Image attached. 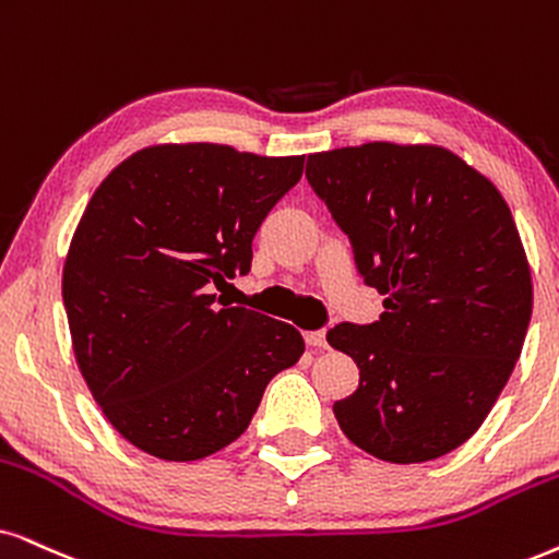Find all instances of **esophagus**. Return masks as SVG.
Here are the masks:
<instances>
[{"instance_id": "obj_1", "label": "esophagus", "mask_w": 559, "mask_h": 559, "mask_svg": "<svg viewBox=\"0 0 559 559\" xmlns=\"http://www.w3.org/2000/svg\"><path fill=\"white\" fill-rule=\"evenodd\" d=\"M304 341L312 348H328V337H324V330H314V332H304Z\"/></svg>"}]
</instances>
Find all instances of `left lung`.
<instances>
[{"instance_id":"obj_1","label":"left lung","mask_w":559,"mask_h":559,"mask_svg":"<svg viewBox=\"0 0 559 559\" xmlns=\"http://www.w3.org/2000/svg\"><path fill=\"white\" fill-rule=\"evenodd\" d=\"M307 180L366 286L384 294L379 322L328 332L361 377L332 405L337 426L381 462L449 454L498 402L532 320V267L506 198L436 144L317 152Z\"/></svg>"}]
</instances>
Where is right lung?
<instances>
[{"label": "right lung", "instance_id": "right-lung-1", "mask_svg": "<svg viewBox=\"0 0 559 559\" xmlns=\"http://www.w3.org/2000/svg\"><path fill=\"white\" fill-rule=\"evenodd\" d=\"M304 157L152 144L92 193L63 263L72 350L110 426L165 462L206 459L250 426L275 373L301 358L292 324L218 307Z\"/></svg>", "mask_w": 559, "mask_h": 559}]
</instances>
